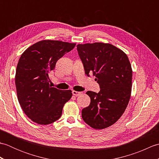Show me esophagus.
<instances>
[{
    "instance_id": "obj_1",
    "label": "esophagus",
    "mask_w": 159,
    "mask_h": 159,
    "mask_svg": "<svg viewBox=\"0 0 159 159\" xmlns=\"http://www.w3.org/2000/svg\"><path fill=\"white\" fill-rule=\"evenodd\" d=\"M81 93H82V92H76V91H73V92H72V94H73L74 96H80Z\"/></svg>"
}]
</instances>
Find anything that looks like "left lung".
<instances>
[{
  "instance_id": "8db88e82",
  "label": "left lung",
  "mask_w": 159,
  "mask_h": 159,
  "mask_svg": "<svg viewBox=\"0 0 159 159\" xmlns=\"http://www.w3.org/2000/svg\"><path fill=\"white\" fill-rule=\"evenodd\" d=\"M77 51L85 74L93 73L100 92L87 91L89 105L82 110L84 121L94 129L115 124L126 110L132 87L131 65L122 50L110 43L78 44Z\"/></svg>"
}]
</instances>
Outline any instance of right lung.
<instances>
[{
	"instance_id": "obj_1",
	"label": "right lung",
	"mask_w": 159,
	"mask_h": 159,
	"mask_svg": "<svg viewBox=\"0 0 159 159\" xmlns=\"http://www.w3.org/2000/svg\"><path fill=\"white\" fill-rule=\"evenodd\" d=\"M75 46L42 40L30 46L20 57L15 77L17 96L23 111L34 122L50 124L61 116L64 104L72 96V91L52 87L48 74L57 61Z\"/></svg>"
}]
</instances>
